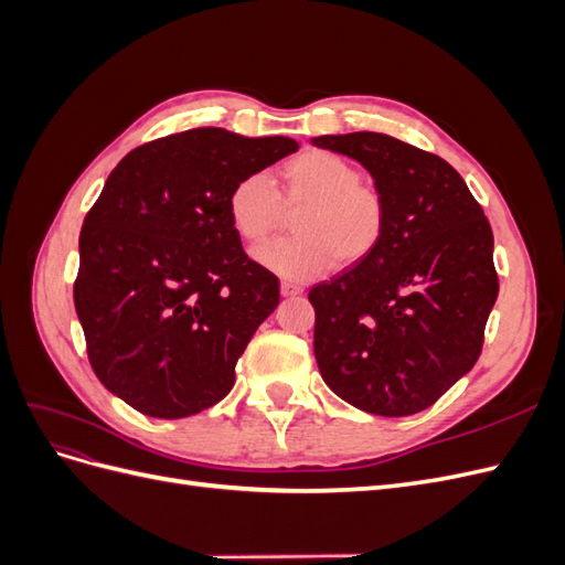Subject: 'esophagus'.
Listing matches in <instances>:
<instances>
[{"mask_svg":"<svg viewBox=\"0 0 565 565\" xmlns=\"http://www.w3.org/2000/svg\"><path fill=\"white\" fill-rule=\"evenodd\" d=\"M280 292H282V297H299L303 292V287L289 282V280H282L280 282Z\"/></svg>","mask_w":565,"mask_h":565,"instance_id":"obj_1","label":"esophagus"}]
</instances>
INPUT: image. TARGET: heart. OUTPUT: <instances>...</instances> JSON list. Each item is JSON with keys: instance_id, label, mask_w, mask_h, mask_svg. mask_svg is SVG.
<instances>
[{"instance_id": "1", "label": "heart", "mask_w": 565, "mask_h": 565, "mask_svg": "<svg viewBox=\"0 0 565 565\" xmlns=\"http://www.w3.org/2000/svg\"><path fill=\"white\" fill-rule=\"evenodd\" d=\"M285 204H306L297 218L299 237L273 241L254 252L266 270L295 282L322 278L341 264H358L380 247L386 233V204L372 188L361 185L358 169L328 150H306L282 172ZM231 228L247 245L262 243L278 226L282 202L262 172L235 181L226 198Z\"/></svg>"}]
</instances>
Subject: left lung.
Instances as JSON below:
<instances>
[{"label": "left lung", "instance_id": "1", "mask_svg": "<svg viewBox=\"0 0 565 565\" xmlns=\"http://www.w3.org/2000/svg\"><path fill=\"white\" fill-rule=\"evenodd\" d=\"M311 143L361 162L386 204L380 247L309 292L318 370L363 413L415 415L481 353L500 289L490 224L465 179L431 152L377 131Z\"/></svg>", "mask_w": 565, "mask_h": 565}]
</instances>
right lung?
I'll use <instances>...</instances> for the list:
<instances>
[{"label":"right lung","mask_w":565,"mask_h":565,"mask_svg":"<svg viewBox=\"0 0 565 565\" xmlns=\"http://www.w3.org/2000/svg\"><path fill=\"white\" fill-rule=\"evenodd\" d=\"M297 148L200 127L134 148L113 169L79 233L75 311L96 377L117 398L181 419L233 388L280 289L247 259L226 198Z\"/></svg>","instance_id":"obj_1"}]
</instances>
